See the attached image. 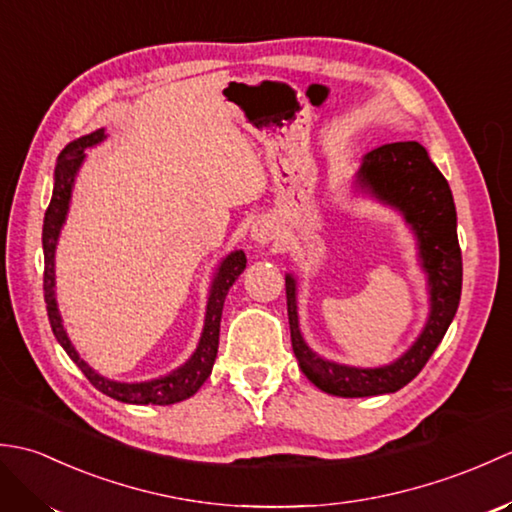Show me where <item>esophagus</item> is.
<instances>
[{
	"instance_id": "obj_1",
	"label": "esophagus",
	"mask_w": 512,
	"mask_h": 512,
	"mask_svg": "<svg viewBox=\"0 0 512 512\" xmlns=\"http://www.w3.org/2000/svg\"><path fill=\"white\" fill-rule=\"evenodd\" d=\"M253 239H255L257 244H268L270 239H275V226H273V222L259 220L253 226Z\"/></svg>"
}]
</instances>
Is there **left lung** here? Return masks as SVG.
Returning a JSON list of instances; mask_svg holds the SVG:
<instances>
[{
	"label": "left lung",
	"instance_id": "8db88e82",
	"mask_svg": "<svg viewBox=\"0 0 512 512\" xmlns=\"http://www.w3.org/2000/svg\"><path fill=\"white\" fill-rule=\"evenodd\" d=\"M358 182L380 200L398 206L420 242L422 266L431 284V317L420 339L396 363L356 369L323 361L303 343L297 321L295 279L286 277L290 339L297 361L314 385L343 398L391 394L411 383L427 365L458 312L462 295V250L455 231V204L447 178L418 143H389L363 158Z\"/></svg>",
	"mask_w": 512,
	"mask_h": 512
}]
</instances>
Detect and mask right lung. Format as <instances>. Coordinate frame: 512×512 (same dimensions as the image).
<instances>
[{
    "label": "right lung",
    "mask_w": 512,
    "mask_h": 512,
    "mask_svg": "<svg viewBox=\"0 0 512 512\" xmlns=\"http://www.w3.org/2000/svg\"><path fill=\"white\" fill-rule=\"evenodd\" d=\"M103 138H105L103 129H96V132L74 140V143H70L61 151L57 167H54V191H52V200L48 204L46 217H43V257H46V268H43V297H46L48 319L52 325V332L57 336V341L61 343L63 350L68 352V356L76 365H79L85 378H88L96 389L103 391L105 396L116 398L121 402H132V405H173V402L187 400L189 396H193L211 374L215 356H217V343H220V319H222L224 299L228 295V288H231L235 284V279L244 273L246 255L242 250H237V253H231L224 259V264L220 266V273H217L211 288L200 345L198 350H195V354L180 369H176V372L165 378L149 380V383H114V380H107L96 374L94 369L74 352L68 334L63 330L57 301H54V248H57V237L63 226L65 213H68L74 176L85 158L83 151L96 143H101Z\"/></svg>",
    "instance_id": "add662e5"
}]
</instances>
